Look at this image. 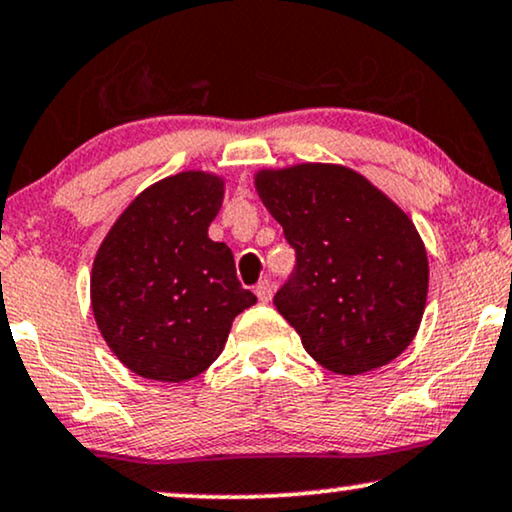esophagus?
<instances>
[{
	"label": "esophagus",
	"instance_id": "1",
	"mask_svg": "<svg viewBox=\"0 0 512 512\" xmlns=\"http://www.w3.org/2000/svg\"><path fill=\"white\" fill-rule=\"evenodd\" d=\"M255 295H257V299H260V302H264V304L271 302V297H274V283H271V281H267V278H264V281L257 283Z\"/></svg>",
	"mask_w": 512,
	"mask_h": 512
}]
</instances>
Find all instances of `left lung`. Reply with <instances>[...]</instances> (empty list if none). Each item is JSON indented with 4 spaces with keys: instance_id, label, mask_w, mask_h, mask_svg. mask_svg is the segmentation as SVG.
Listing matches in <instances>:
<instances>
[{
    "instance_id": "1",
    "label": "left lung",
    "mask_w": 512,
    "mask_h": 512,
    "mask_svg": "<svg viewBox=\"0 0 512 512\" xmlns=\"http://www.w3.org/2000/svg\"><path fill=\"white\" fill-rule=\"evenodd\" d=\"M255 189L292 248L297 271L274 304L325 370H379L417 337L428 255L398 203L342 163L260 168Z\"/></svg>"
}]
</instances>
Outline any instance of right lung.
<instances>
[{
    "label": "right lung",
    "instance_id": "obj_1",
    "mask_svg": "<svg viewBox=\"0 0 512 512\" xmlns=\"http://www.w3.org/2000/svg\"><path fill=\"white\" fill-rule=\"evenodd\" d=\"M224 177L182 170L128 203L95 252L91 306L109 351L140 377L180 384L206 372L231 323L257 302L234 255L208 236Z\"/></svg>",
    "mask_w": 512,
    "mask_h": 512
}]
</instances>
